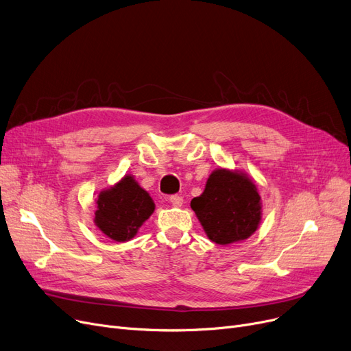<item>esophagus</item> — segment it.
Segmentation results:
<instances>
[{
  "instance_id": "esophagus-1",
  "label": "esophagus",
  "mask_w": 351,
  "mask_h": 351,
  "mask_svg": "<svg viewBox=\"0 0 351 351\" xmlns=\"http://www.w3.org/2000/svg\"><path fill=\"white\" fill-rule=\"evenodd\" d=\"M169 202H171L173 206H180L182 204H184V197H182L180 195H171V196H169Z\"/></svg>"
}]
</instances>
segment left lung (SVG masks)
<instances>
[{"instance_id": "8db88e82", "label": "left lung", "mask_w": 351, "mask_h": 351, "mask_svg": "<svg viewBox=\"0 0 351 351\" xmlns=\"http://www.w3.org/2000/svg\"><path fill=\"white\" fill-rule=\"evenodd\" d=\"M261 197L245 175L218 169L213 172L201 196L191 208L210 241L219 245L247 239L261 219Z\"/></svg>"}]
</instances>
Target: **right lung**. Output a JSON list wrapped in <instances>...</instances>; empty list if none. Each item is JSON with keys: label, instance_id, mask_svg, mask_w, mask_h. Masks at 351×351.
Listing matches in <instances>:
<instances>
[{"label": "right lung", "instance_id": "1", "mask_svg": "<svg viewBox=\"0 0 351 351\" xmlns=\"http://www.w3.org/2000/svg\"><path fill=\"white\" fill-rule=\"evenodd\" d=\"M155 210L149 193L132 176L99 195L95 222L109 238L125 242L132 239L142 223Z\"/></svg>", "mask_w": 351, "mask_h": 351}]
</instances>
